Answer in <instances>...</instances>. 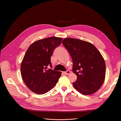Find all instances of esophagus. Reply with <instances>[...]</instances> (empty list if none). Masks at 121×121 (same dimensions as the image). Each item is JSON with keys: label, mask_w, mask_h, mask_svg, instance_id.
<instances>
[{"label": "esophagus", "mask_w": 121, "mask_h": 121, "mask_svg": "<svg viewBox=\"0 0 121 121\" xmlns=\"http://www.w3.org/2000/svg\"><path fill=\"white\" fill-rule=\"evenodd\" d=\"M71 73V72L69 71H67V72H63V74H64V75H69Z\"/></svg>", "instance_id": "1"}]
</instances>
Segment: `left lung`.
<instances>
[{
  "label": "left lung",
  "mask_w": 121,
  "mask_h": 121,
  "mask_svg": "<svg viewBox=\"0 0 121 121\" xmlns=\"http://www.w3.org/2000/svg\"><path fill=\"white\" fill-rule=\"evenodd\" d=\"M62 43L71 55L73 62L72 71L77 76L73 86L85 95L95 93L105 80L106 67L103 56L89 42L67 38Z\"/></svg>",
  "instance_id": "obj_1"
}]
</instances>
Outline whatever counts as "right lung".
Instances as JSON below:
<instances>
[{"instance_id": "add662e5", "label": "right lung", "mask_w": 121, "mask_h": 121, "mask_svg": "<svg viewBox=\"0 0 121 121\" xmlns=\"http://www.w3.org/2000/svg\"><path fill=\"white\" fill-rule=\"evenodd\" d=\"M63 38L50 37L38 40L29 47L21 65V76L26 85L32 92L43 94L56 86L61 72L47 69L52 67L50 57Z\"/></svg>"}]
</instances>
